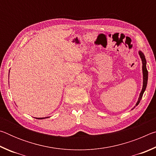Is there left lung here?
<instances>
[{
  "label": "left lung",
  "mask_w": 156,
  "mask_h": 156,
  "mask_svg": "<svg viewBox=\"0 0 156 156\" xmlns=\"http://www.w3.org/2000/svg\"><path fill=\"white\" fill-rule=\"evenodd\" d=\"M138 54L140 55V57L142 60V75H143V84H142V91L140 94V96L138 98V100L137 102V103L136 104V106L133 108H135L137 105H138L142 98V96H143V94L145 91V89L147 88V81H148V71L147 69V61H146V58H145V56L143 53H142L141 51H138Z\"/></svg>",
  "instance_id": "1"
}]
</instances>
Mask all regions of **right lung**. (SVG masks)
Wrapping results in <instances>:
<instances>
[{
    "label": "right lung",
    "instance_id": "1",
    "mask_svg": "<svg viewBox=\"0 0 156 156\" xmlns=\"http://www.w3.org/2000/svg\"><path fill=\"white\" fill-rule=\"evenodd\" d=\"M49 118V117H45V118H36V119H44V118Z\"/></svg>",
    "mask_w": 156,
    "mask_h": 156
}]
</instances>
